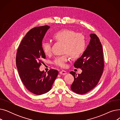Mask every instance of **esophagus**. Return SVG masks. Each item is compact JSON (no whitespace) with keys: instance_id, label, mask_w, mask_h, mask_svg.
I'll return each instance as SVG.
<instances>
[{"instance_id":"34e87169","label":"esophagus","mask_w":120,"mask_h":120,"mask_svg":"<svg viewBox=\"0 0 120 120\" xmlns=\"http://www.w3.org/2000/svg\"><path fill=\"white\" fill-rule=\"evenodd\" d=\"M60 74L61 75H66L67 74V72L64 70H62L60 71Z\"/></svg>"}]
</instances>
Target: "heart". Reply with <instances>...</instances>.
<instances>
[{
  "mask_svg": "<svg viewBox=\"0 0 120 120\" xmlns=\"http://www.w3.org/2000/svg\"><path fill=\"white\" fill-rule=\"evenodd\" d=\"M53 38L56 41L64 44V52L67 54L56 57L53 63L60 67H64L68 60V55L71 57L77 58L85 52L86 49V40L85 36L82 34L76 33L69 29H62L54 33ZM43 52L46 55L51 53V44L44 42L42 44Z\"/></svg>",
  "mask_w": 120,
  "mask_h": 120,
  "instance_id": "1",
  "label": "heart"
}]
</instances>
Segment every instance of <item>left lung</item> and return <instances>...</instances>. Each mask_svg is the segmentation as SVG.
Returning <instances> with one entry per match:
<instances>
[{
	"label": "left lung",
	"mask_w": 120,
	"mask_h": 120,
	"mask_svg": "<svg viewBox=\"0 0 120 120\" xmlns=\"http://www.w3.org/2000/svg\"><path fill=\"white\" fill-rule=\"evenodd\" d=\"M90 40L85 52L75 62L74 66L82 72L77 74L70 72L74 80L71 90L77 94H85L98 83L104 70V58L101 43L95 34H90Z\"/></svg>",
	"instance_id": "obj_1"
}]
</instances>
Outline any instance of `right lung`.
<instances>
[{
    "instance_id": "right-lung-1",
    "label": "right lung",
    "mask_w": 120,
    "mask_h": 120,
    "mask_svg": "<svg viewBox=\"0 0 120 120\" xmlns=\"http://www.w3.org/2000/svg\"><path fill=\"white\" fill-rule=\"evenodd\" d=\"M49 28L46 25L31 29L23 38L16 53V65L20 79L27 89L36 95L49 91L58 74L52 69L47 73L39 70L42 59L46 58L42 42Z\"/></svg>"
}]
</instances>
